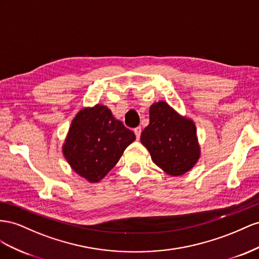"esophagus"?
Returning <instances> with one entry per match:
<instances>
[{"label":"esophagus","mask_w":259,"mask_h":259,"mask_svg":"<svg viewBox=\"0 0 259 259\" xmlns=\"http://www.w3.org/2000/svg\"><path fill=\"white\" fill-rule=\"evenodd\" d=\"M141 132H142V128L141 127L135 128V134H136V137H137L138 140L140 139V136H141Z\"/></svg>","instance_id":"1"}]
</instances>
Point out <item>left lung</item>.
I'll return each mask as SVG.
<instances>
[{"label":"left lung","instance_id":"8db88e82","mask_svg":"<svg viewBox=\"0 0 259 259\" xmlns=\"http://www.w3.org/2000/svg\"><path fill=\"white\" fill-rule=\"evenodd\" d=\"M141 142L155 164L170 176L186 174L199 158L194 122L162 101L150 107V123L142 131Z\"/></svg>","mask_w":259,"mask_h":259}]
</instances>
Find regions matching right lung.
I'll return each mask as SVG.
<instances>
[{
    "label": "right lung",
    "instance_id": "obj_1",
    "mask_svg": "<svg viewBox=\"0 0 259 259\" xmlns=\"http://www.w3.org/2000/svg\"><path fill=\"white\" fill-rule=\"evenodd\" d=\"M136 140L134 131L104 105L84 108L73 118L63 153L70 167L89 182H99Z\"/></svg>",
    "mask_w": 259,
    "mask_h": 259
}]
</instances>
